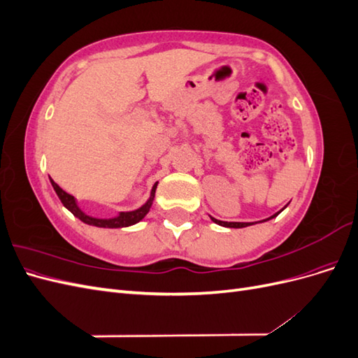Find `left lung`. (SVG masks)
<instances>
[{
	"label": "left lung",
	"instance_id": "8db88e82",
	"mask_svg": "<svg viewBox=\"0 0 358 358\" xmlns=\"http://www.w3.org/2000/svg\"><path fill=\"white\" fill-rule=\"evenodd\" d=\"M279 212H280V210H279ZM279 212L275 213V215H272V216H270V218H267V220H264V221H268V220L275 218V216L279 215ZM210 220H212L215 224L222 225V227H230V229H243V227H248V225H252V224H254V222H225V221L215 220V218H212V216H210ZM259 222H263V221H259Z\"/></svg>",
	"mask_w": 358,
	"mask_h": 358
}]
</instances>
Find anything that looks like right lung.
<instances>
[{
	"instance_id": "add662e5",
	"label": "right lung",
	"mask_w": 358,
	"mask_h": 358,
	"mask_svg": "<svg viewBox=\"0 0 358 358\" xmlns=\"http://www.w3.org/2000/svg\"><path fill=\"white\" fill-rule=\"evenodd\" d=\"M50 183H52L53 189H55L57 196L59 197L61 203L66 206V208L76 216V218H79L82 222L88 224V225L101 227V229H122V227H129V225L137 224L138 221H142L146 216V213L149 212L150 206H152V201H154V197H155V189H157V185H158V182H157L155 185L152 187V191H150L149 200L142 206V208H138V209L131 210V212H121L117 216H115V218L101 220V218H94V216L86 215L83 210H80V208L78 206V201H76V199L73 196H70L69 192H66L62 188H59L58 183H55L52 179H50Z\"/></svg>"
}]
</instances>
